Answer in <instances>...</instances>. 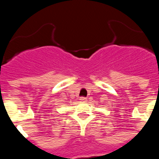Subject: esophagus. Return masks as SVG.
Listing matches in <instances>:
<instances>
[{
  "label": "esophagus",
  "instance_id": "esophagus-1",
  "mask_svg": "<svg viewBox=\"0 0 159 159\" xmlns=\"http://www.w3.org/2000/svg\"><path fill=\"white\" fill-rule=\"evenodd\" d=\"M80 101L84 102H87V98H84V97H81V98H80Z\"/></svg>",
  "mask_w": 159,
  "mask_h": 159
}]
</instances>
